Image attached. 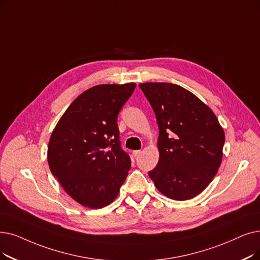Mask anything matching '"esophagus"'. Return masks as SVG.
<instances>
[{"instance_id": "esophagus-1", "label": "esophagus", "mask_w": 260, "mask_h": 260, "mask_svg": "<svg viewBox=\"0 0 260 260\" xmlns=\"http://www.w3.org/2000/svg\"><path fill=\"white\" fill-rule=\"evenodd\" d=\"M140 154H141V151H139V150H138V151H134V152H133V155H134L135 157H138Z\"/></svg>"}]
</instances>
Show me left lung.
Returning a JSON list of instances; mask_svg holds the SVG:
<instances>
[{"mask_svg":"<svg viewBox=\"0 0 260 260\" xmlns=\"http://www.w3.org/2000/svg\"><path fill=\"white\" fill-rule=\"evenodd\" d=\"M139 87L159 127V160L149 175L169 199H192L218 172L224 131L213 111L187 89L170 83H143Z\"/></svg>","mask_w":260,"mask_h":260,"instance_id":"obj_1","label":"left lung"}]
</instances>
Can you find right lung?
Wrapping results in <instances>:
<instances>
[{"mask_svg":"<svg viewBox=\"0 0 260 260\" xmlns=\"http://www.w3.org/2000/svg\"><path fill=\"white\" fill-rule=\"evenodd\" d=\"M136 84L90 88L67 108L51 135L48 162L66 192L81 205L114 202L131 169L121 149L117 119Z\"/></svg>","mask_w":260,"mask_h":260,"instance_id":"right-lung-1","label":"right lung"}]
</instances>
